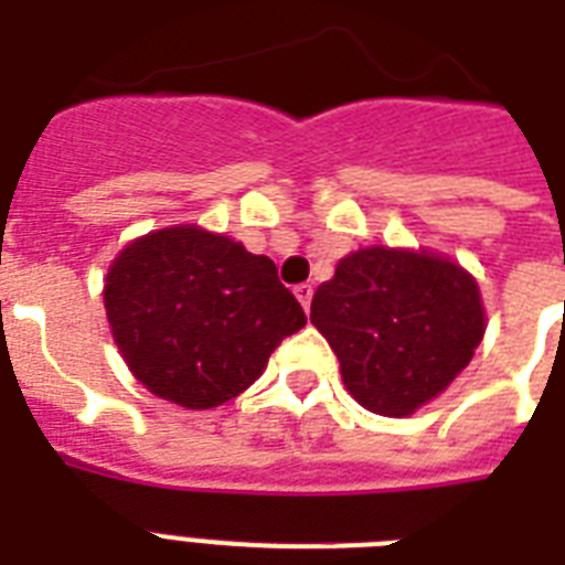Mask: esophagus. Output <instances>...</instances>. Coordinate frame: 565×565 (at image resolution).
Returning a JSON list of instances; mask_svg holds the SVG:
<instances>
[{"instance_id":"34e87169","label":"esophagus","mask_w":565,"mask_h":565,"mask_svg":"<svg viewBox=\"0 0 565 565\" xmlns=\"http://www.w3.org/2000/svg\"><path fill=\"white\" fill-rule=\"evenodd\" d=\"M296 299L301 301V308L308 310L310 308V299H313V287H310V284H299V287H296Z\"/></svg>"}]
</instances>
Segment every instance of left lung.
Returning <instances> with one entry per match:
<instances>
[{"label": "left lung", "mask_w": 565, "mask_h": 565, "mask_svg": "<svg viewBox=\"0 0 565 565\" xmlns=\"http://www.w3.org/2000/svg\"><path fill=\"white\" fill-rule=\"evenodd\" d=\"M310 322L334 349L345 390L372 413L411 416L469 366L483 340L478 284L448 257L358 248L319 284Z\"/></svg>", "instance_id": "1"}]
</instances>
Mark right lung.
I'll return each instance as SVG.
<instances>
[{
  "instance_id": "add662e5",
  "label": "right lung",
  "mask_w": 565,
  "mask_h": 565,
  "mask_svg": "<svg viewBox=\"0 0 565 565\" xmlns=\"http://www.w3.org/2000/svg\"><path fill=\"white\" fill-rule=\"evenodd\" d=\"M105 310L137 381L190 411L248 390L308 322L269 257L195 225L128 243L105 278Z\"/></svg>"
}]
</instances>
